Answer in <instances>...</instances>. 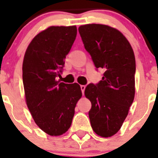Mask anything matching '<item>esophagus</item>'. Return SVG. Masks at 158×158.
I'll list each match as a JSON object with an SVG mask.
<instances>
[{"instance_id":"obj_1","label":"esophagus","mask_w":158,"mask_h":158,"mask_svg":"<svg viewBox=\"0 0 158 158\" xmlns=\"http://www.w3.org/2000/svg\"><path fill=\"white\" fill-rule=\"evenodd\" d=\"M81 90L82 94H84V92H85V85H81Z\"/></svg>"}]
</instances>
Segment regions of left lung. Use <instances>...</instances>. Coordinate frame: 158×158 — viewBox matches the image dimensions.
I'll list each match as a JSON object with an SVG mask.
<instances>
[{"instance_id": "1", "label": "left lung", "mask_w": 158, "mask_h": 158, "mask_svg": "<svg viewBox=\"0 0 158 158\" xmlns=\"http://www.w3.org/2000/svg\"><path fill=\"white\" fill-rule=\"evenodd\" d=\"M78 31L96 69L104 70L102 80L85 90L92 104V128L100 136L111 137L119 131L135 98L133 49L119 31L107 25L86 24Z\"/></svg>"}]
</instances>
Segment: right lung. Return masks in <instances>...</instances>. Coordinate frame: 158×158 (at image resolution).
Segmentation results:
<instances>
[{
	"instance_id": "add662e5",
	"label": "right lung",
	"mask_w": 158,
	"mask_h": 158,
	"mask_svg": "<svg viewBox=\"0 0 158 158\" xmlns=\"http://www.w3.org/2000/svg\"><path fill=\"white\" fill-rule=\"evenodd\" d=\"M76 36V26L48 27L32 40L23 58L27 107L39 127L51 136L62 135L70 127L77 102L82 96L77 83L56 81Z\"/></svg>"
}]
</instances>
